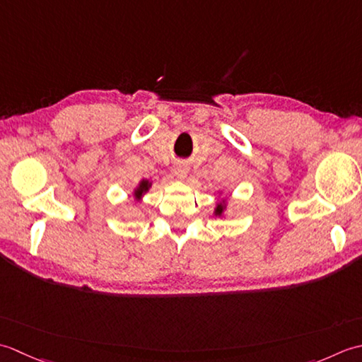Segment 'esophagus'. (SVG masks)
Masks as SVG:
<instances>
[{
  "label": "esophagus",
  "mask_w": 362,
  "mask_h": 362,
  "mask_svg": "<svg viewBox=\"0 0 362 362\" xmlns=\"http://www.w3.org/2000/svg\"><path fill=\"white\" fill-rule=\"evenodd\" d=\"M187 172H189V168H187V165L186 164H182V162H178V164L175 165V168H173V173H175V176L176 178H180V180H184L187 176Z\"/></svg>",
  "instance_id": "obj_1"
}]
</instances>
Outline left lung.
Here are the masks:
<instances>
[{"label": "left lung", "mask_w": 362, "mask_h": 362, "mask_svg": "<svg viewBox=\"0 0 362 362\" xmlns=\"http://www.w3.org/2000/svg\"><path fill=\"white\" fill-rule=\"evenodd\" d=\"M225 202H220V203H217V206H216V211H214V212H216V216H223V211H225Z\"/></svg>", "instance_id": "1"}]
</instances>
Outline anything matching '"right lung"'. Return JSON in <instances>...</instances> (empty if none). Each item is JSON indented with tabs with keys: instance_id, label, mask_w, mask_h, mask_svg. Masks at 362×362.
Instances as JSON below:
<instances>
[{
	"instance_id": "obj_1",
	"label": "right lung",
	"mask_w": 362,
	"mask_h": 362,
	"mask_svg": "<svg viewBox=\"0 0 362 362\" xmlns=\"http://www.w3.org/2000/svg\"><path fill=\"white\" fill-rule=\"evenodd\" d=\"M150 186H151V182H150L148 180H142V181H140L139 186L134 189V197L139 198V200H140V198H142V195L145 194V192L150 189Z\"/></svg>"
}]
</instances>
